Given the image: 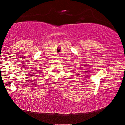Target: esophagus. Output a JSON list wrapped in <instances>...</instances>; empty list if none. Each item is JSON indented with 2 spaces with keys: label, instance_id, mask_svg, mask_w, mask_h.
<instances>
[{
  "label": "esophagus",
  "instance_id": "34e87169",
  "mask_svg": "<svg viewBox=\"0 0 125 125\" xmlns=\"http://www.w3.org/2000/svg\"><path fill=\"white\" fill-rule=\"evenodd\" d=\"M56 58H57V59H59L60 58V56H57Z\"/></svg>",
  "mask_w": 125,
  "mask_h": 125
}]
</instances>
